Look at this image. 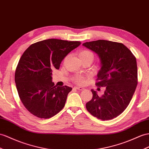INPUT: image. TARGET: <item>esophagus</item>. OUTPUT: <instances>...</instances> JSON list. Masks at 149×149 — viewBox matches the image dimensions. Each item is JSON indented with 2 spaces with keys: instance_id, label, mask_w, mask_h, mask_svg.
<instances>
[{
  "instance_id": "1",
  "label": "esophagus",
  "mask_w": 149,
  "mask_h": 149,
  "mask_svg": "<svg viewBox=\"0 0 149 149\" xmlns=\"http://www.w3.org/2000/svg\"><path fill=\"white\" fill-rule=\"evenodd\" d=\"M74 88L77 89V90H79V91H82L84 89L82 87H79V86H75V87H74Z\"/></svg>"
}]
</instances>
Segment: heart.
Wrapping results in <instances>:
<instances>
[{
    "mask_svg": "<svg viewBox=\"0 0 149 149\" xmlns=\"http://www.w3.org/2000/svg\"><path fill=\"white\" fill-rule=\"evenodd\" d=\"M79 57L80 58H90L92 60L94 58V55L92 52H91L87 49H84L79 53ZM74 81L78 84H84L85 83V77L82 75H77L74 78Z\"/></svg>",
    "mask_w": 149,
    "mask_h": 149,
    "instance_id": "heart-1",
    "label": "heart"
}]
</instances>
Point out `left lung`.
Returning <instances> with one entry per match:
<instances>
[{"instance_id":"1","label":"left lung","mask_w":149,"mask_h":149,"mask_svg":"<svg viewBox=\"0 0 149 149\" xmlns=\"http://www.w3.org/2000/svg\"><path fill=\"white\" fill-rule=\"evenodd\" d=\"M82 45L100 56L101 67L96 85L106 87L102 96L91 90L93 98L86 103V109L98 119L112 120L125 111L135 93L138 83L136 58L118 42L99 40Z\"/></svg>"}]
</instances>
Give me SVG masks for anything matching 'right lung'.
Returning a JSON list of instances; mask_svg holds the SVG:
<instances>
[{
    "label": "right lung",
    "mask_w": 149,
    "mask_h": 149,
    "mask_svg": "<svg viewBox=\"0 0 149 149\" xmlns=\"http://www.w3.org/2000/svg\"><path fill=\"white\" fill-rule=\"evenodd\" d=\"M81 44L79 41L48 39L26 49L15 72L20 100L29 112L40 118H52L64 107L72 88L56 86L52 81L53 70L68 53Z\"/></svg>",
    "instance_id": "obj_1"
}]
</instances>
